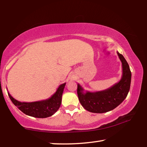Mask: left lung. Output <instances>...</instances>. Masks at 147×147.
I'll use <instances>...</instances> for the list:
<instances>
[{"mask_svg":"<svg viewBox=\"0 0 147 147\" xmlns=\"http://www.w3.org/2000/svg\"><path fill=\"white\" fill-rule=\"evenodd\" d=\"M117 53L123 67V74L119 82L105 90L96 92H85L82 87L78 84L77 94L79 101L88 111L102 113L113 110L123 102L128 95L131 77L130 67L124 56L119 52Z\"/></svg>","mask_w":147,"mask_h":147,"instance_id":"8db88e82","label":"left lung"}]
</instances>
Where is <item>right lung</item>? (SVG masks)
<instances>
[{"mask_svg":"<svg viewBox=\"0 0 147 147\" xmlns=\"http://www.w3.org/2000/svg\"><path fill=\"white\" fill-rule=\"evenodd\" d=\"M66 83L62 84L57 89L56 93L46 100L24 102L17 100L8 92V96L12 102L22 112L27 115L36 118H47L54 115L59 108L61 104V97Z\"/></svg>","mask_w":147,"mask_h":147,"instance_id":"right-lung-1","label":"right lung"}]
</instances>
